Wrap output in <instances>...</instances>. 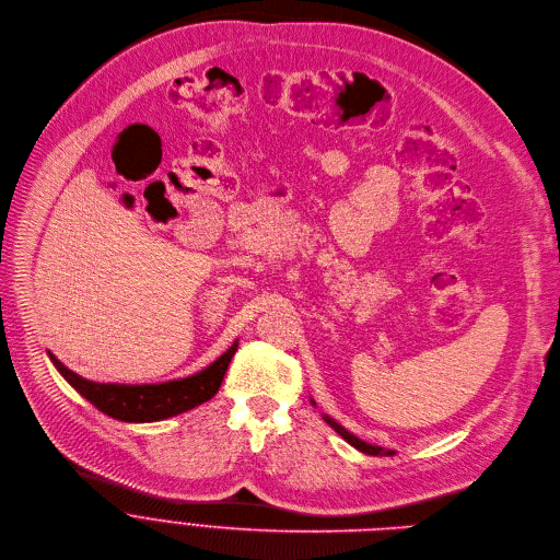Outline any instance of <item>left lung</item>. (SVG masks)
<instances>
[{
	"instance_id": "left-lung-1",
	"label": "left lung",
	"mask_w": 560,
	"mask_h": 560,
	"mask_svg": "<svg viewBox=\"0 0 560 560\" xmlns=\"http://www.w3.org/2000/svg\"><path fill=\"white\" fill-rule=\"evenodd\" d=\"M324 420L348 442V444H352L354 448H360L362 453H366V455H395V451H390V448H382V446H377V444H369V442H364V440H360L358 435H352L350 431H346L341 424H337L332 418H328V416H324Z\"/></svg>"
}]
</instances>
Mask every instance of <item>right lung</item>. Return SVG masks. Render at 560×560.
<instances>
[{
	"mask_svg": "<svg viewBox=\"0 0 560 560\" xmlns=\"http://www.w3.org/2000/svg\"><path fill=\"white\" fill-rule=\"evenodd\" d=\"M236 346L238 341H234L208 369L163 384H100L69 371L54 352H48V358L60 375L97 411L120 422H159L212 399L221 388Z\"/></svg>",
	"mask_w": 560,
	"mask_h": 560,
	"instance_id": "right-lung-1",
	"label": "right lung"
}]
</instances>
